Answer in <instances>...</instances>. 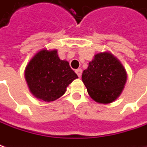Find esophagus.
I'll use <instances>...</instances> for the list:
<instances>
[{"label": "esophagus", "instance_id": "34e87169", "mask_svg": "<svg viewBox=\"0 0 147 147\" xmlns=\"http://www.w3.org/2000/svg\"><path fill=\"white\" fill-rule=\"evenodd\" d=\"M75 72H76V74H78V76L80 78V77H81V75H82V69H76V70H75Z\"/></svg>", "mask_w": 147, "mask_h": 147}]
</instances>
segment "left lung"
<instances>
[{"mask_svg":"<svg viewBox=\"0 0 147 147\" xmlns=\"http://www.w3.org/2000/svg\"><path fill=\"white\" fill-rule=\"evenodd\" d=\"M127 77L121 62L110 51H105L94 55L82 72V80L91 98L100 104H109L120 96Z\"/></svg>","mask_w":147,"mask_h":147,"instance_id":"1","label":"left lung"}]
</instances>
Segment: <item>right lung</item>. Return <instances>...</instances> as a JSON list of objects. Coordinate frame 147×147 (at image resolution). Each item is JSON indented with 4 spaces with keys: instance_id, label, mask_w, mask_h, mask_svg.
Wrapping results in <instances>:
<instances>
[{
    "instance_id": "1",
    "label": "right lung",
    "mask_w": 147,
    "mask_h": 147,
    "mask_svg": "<svg viewBox=\"0 0 147 147\" xmlns=\"http://www.w3.org/2000/svg\"><path fill=\"white\" fill-rule=\"evenodd\" d=\"M24 77L29 91L36 98L51 102L62 96L67 87L78 77L57 50L43 48L27 65Z\"/></svg>"
}]
</instances>
